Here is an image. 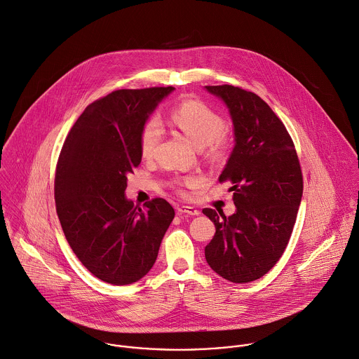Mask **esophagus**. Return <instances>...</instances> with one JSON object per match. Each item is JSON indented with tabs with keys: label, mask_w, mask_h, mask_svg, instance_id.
<instances>
[{
	"label": "esophagus",
	"mask_w": 359,
	"mask_h": 359,
	"mask_svg": "<svg viewBox=\"0 0 359 359\" xmlns=\"http://www.w3.org/2000/svg\"><path fill=\"white\" fill-rule=\"evenodd\" d=\"M178 213H181V215H189V216H198V215H199V210H196V209L192 208V206H180V208H178Z\"/></svg>",
	"instance_id": "obj_1"
}]
</instances>
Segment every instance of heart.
I'll list each match as a JSON object with an SVG mask.
<instances>
[{"mask_svg":"<svg viewBox=\"0 0 359 359\" xmlns=\"http://www.w3.org/2000/svg\"><path fill=\"white\" fill-rule=\"evenodd\" d=\"M170 120L182 130L198 147H205L206 154L213 158H222L229 149V137L224 133V120L206 103L188 99L172 107L170 111ZM163 126L157 117H150L146 121L139 133L140 154L144 158H150L161 139ZM202 181L199 175L177 177L174 185L178 191L198 185Z\"/></svg>","mask_w":359,"mask_h":359,"instance_id":"heart-1","label":"heart"}]
</instances>
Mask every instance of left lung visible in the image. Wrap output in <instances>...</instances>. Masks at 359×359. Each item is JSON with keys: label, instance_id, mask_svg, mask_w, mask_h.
<instances>
[{"label": "left lung", "instance_id": "left-lung-1", "mask_svg": "<svg viewBox=\"0 0 359 359\" xmlns=\"http://www.w3.org/2000/svg\"><path fill=\"white\" fill-rule=\"evenodd\" d=\"M230 110L236 146L219 178L231 182L237 212L203 209L216 226L205 248L209 266L231 283L264 276L291 237L304 181L294 142L284 123L257 95L231 85L205 86Z\"/></svg>", "mask_w": 359, "mask_h": 359}]
</instances>
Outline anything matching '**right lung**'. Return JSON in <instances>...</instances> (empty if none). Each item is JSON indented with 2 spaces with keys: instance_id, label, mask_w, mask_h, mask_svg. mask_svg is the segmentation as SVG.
Returning <instances> with one entry per match:
<instances>
[{
  "instance_id": "obj_1",
  "label": "right lung",
  "mask_w": 359,
  "mask_h": 359,
  "mask_svg": "<svg viewBox=\"0 0 359 359\" xmlns=\"http://www.w3.org/2000/svg\"><path fill=\"white\" fill-rule=\"evenodd\" d=\"M172 90L121 89L93 102L58 157L54 198L62 231L82 264L109 284H132L147 274L175 216L163 198L143 209L125 198L126 175L142 161L140 129Z\"/></svg>"
}]
</instances>
